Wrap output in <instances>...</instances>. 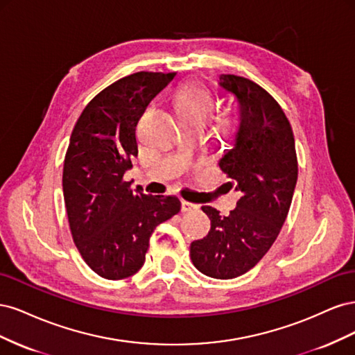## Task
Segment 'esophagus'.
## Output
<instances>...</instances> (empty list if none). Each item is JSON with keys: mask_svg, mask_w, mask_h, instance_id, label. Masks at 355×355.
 <instances>
[{"mask_svg": "<svg viewBox=\"0 0 355 355\" xmlns=\"http://www.w3.org/2000/svg\"><path fill=\"white\" fill-rule=\"evenodd\" d=\"M194 209H197L196 204H192V202L185 201V200L180 201V210L182 211H189V210H194Z\"/></svg>", "mask_w": 355, "mask_h": 355, "instance_id": "34e87169", "label": "esophagus"}]
</instances>
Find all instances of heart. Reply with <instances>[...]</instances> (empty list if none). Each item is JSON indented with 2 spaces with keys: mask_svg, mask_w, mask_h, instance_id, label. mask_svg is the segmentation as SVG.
I'll return each instance as SVG.
<instances>
[{
  "mask_svg": "<svg viewBox=\"0 0 355 355\" xmlns=\"http://www.w3.org/2000/svg\"><path fill=\"white\" fill-rule=\"evenodd\" d=\"M175 105L180 120L188 125H204L213 111L210 92L198 83H187L175 94Z\"/></svg>",
  "mask_w": 355,
  "mask_h": 355,
  "instance_id": "1",
  "label": "heart"
}]
</instances>
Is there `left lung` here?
Returning <instances> with one entry per match:
<instances>
[{"label":"left lung","mask_w":355,"mask_h":355,"mask_svg":"<svg viewBox=\"0 0 355 355\" xmlns=\"http://www.w3.org/2000/svg\"><path fill=\"white\" fill-rule=\"evenodd\" d=\"M219 85L239 106V127L219 167L239 191L237 207L220 216L202 206L210 219L206 237L191 243V261L200 272L230 280L259 262L287 218L297 180L292 127L282 106L256 83L225 75Z\"/></svg>","instance_id":"left-lung-1"}]
</instances>
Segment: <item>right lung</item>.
<instances>
[{"mask_svg": "<svg viewBox=\"0 0 355 355\" xmlns=\"http://www.w3.org/2000/svg\"><path fill=\"white\" fill-rule=\"evenodd\" d=\"M175 72H136L85 106L63 163V198L75 245L92 270L121 280L141 270L149 239L180 210L176 197L146 196L123 179L137 157L136 125Z\"/></svg>", "mask_w": 355, "mask_h": 355, "instance_id": "add662e5", "label": "right lung"}]
</instances>
